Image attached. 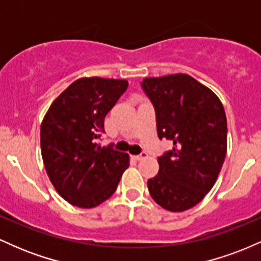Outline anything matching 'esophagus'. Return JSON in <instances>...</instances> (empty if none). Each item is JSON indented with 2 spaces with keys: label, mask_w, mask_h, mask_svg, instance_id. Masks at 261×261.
Returning <instances> with one entry per match:
<instances>
[{
  "label": "esophagus",
  "mask_w": 261,
  "mask_h": 261,
  "mask_svg": "<svg viewBox=\"0 0 261 261\" xmlns=\"http://www.w3.org/2000/svg\"><path fill=\"white\" fill-rule=\"evenodd\" d=\"M134 158H135V160H136V161H141V160H143V158H147V153H145V152H142V153L134 155Z\"/></svg>",
  "instance_id": "34e87169"
}]
</instances>
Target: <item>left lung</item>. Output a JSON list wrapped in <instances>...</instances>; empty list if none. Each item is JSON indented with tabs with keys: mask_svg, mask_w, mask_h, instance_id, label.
Returning a JSON list of instances; mask_svg holds the SVG:
<instances>
[{
	"mask_svg": "<svg viewBox=\"0 0 261 261\" xmlns=\"http://www.w3.org/2000/svg\"><path fill=\"white\" fill-rule=\"evenodd\" d=\"M141 86L154 107L158 137L173 141L172 151L158 157L149 194L168 211H185L206 196L222 168L226 113L217 95L189 74L147 77Z\"/></svg>",
	"mask_w": 261,
	"mask_h": 261,
	"instance_id": "8db88e82",
	"label": "left lung"
}]
</instances>
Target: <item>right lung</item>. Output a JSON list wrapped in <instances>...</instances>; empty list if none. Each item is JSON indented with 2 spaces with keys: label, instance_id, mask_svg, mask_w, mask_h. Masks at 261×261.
I'll list each match as a JSON object with an SVG mask.
<instances>
[{
  "label": "right lung",
  "instance_id": "right-lung-1",
  "mask_svg": "<svg viewBox=\"0 0 261 261\" xmlns=\"http://www.w3.org/2000/svg\"><path fill=\"white\" fill-rule=\"evenodd\" d=\"M127 86L126 80L79 79L53 101L41 122V155L50 181L62 199L81 208L109 199L128 167L127 153L95 141Z\"/></svg>",
  "mask_w": 261,
  "mask_h": 261
}]
</instances>
